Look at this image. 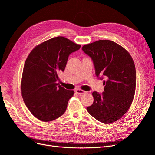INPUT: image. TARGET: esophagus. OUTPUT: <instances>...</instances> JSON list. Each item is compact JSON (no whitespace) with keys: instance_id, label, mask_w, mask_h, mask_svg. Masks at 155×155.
I'll return each mask as SVG.
<instances>
[{"instance_id":"34e87169","label":"esophagus","mask_w":155,"mask_h":155,"mask_svg":"<svg viewBox=\"0 0 155 155\" xmlns=\"http://www.w3.org/2000/svg\"><path fill=\"white\" fill-rule=\"evenodd\" d=\"M76 92L79 95H82V94H84L87 93L86 91L81 90V89H77V90H76Z\"/></svg>"}]
</instances>
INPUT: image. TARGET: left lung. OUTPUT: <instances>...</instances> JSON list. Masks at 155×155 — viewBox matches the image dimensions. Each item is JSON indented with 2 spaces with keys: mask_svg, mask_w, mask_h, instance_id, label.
<instances>
[{
  "mask_svg": "<svg viewBox=\"0 0 155 155\" xmlns=\"http://www.w3.org/2000/svg\"><path fill=\"white\" fill-rule=\"evenodd\" d=\"M82 50L92 60L96 76L104 79V91L93 92L94 102L87 109L100 122L118 120L129 109L136 88L133 60L122 46L109 40L84 45Z\"/></svg>",
  "mask_w": 155,
  "mask_h": 155,
  "instance_id": "left-lung-1",
  "label": "left lung"
}]
</instances>
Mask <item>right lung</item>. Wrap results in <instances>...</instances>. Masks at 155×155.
<instances>
[{"label":"right lung","instance_id":"right-lung-1","mask_svg":"<svg viewBox=\"0 0 155 155\" xmlns=\"http://www.w3.org/2000/svg\"><path fill=\"white\" fill-rule=\"evenodd\" d=\"M80 47L64 37H56L37 46L28 56L21 92L27 108L37 119L50 121L66 111L74 92L59 85L58 74L64 72L70 54Z\"/></svg>","mask_w":155,"mask_h":155}]
</instances>
